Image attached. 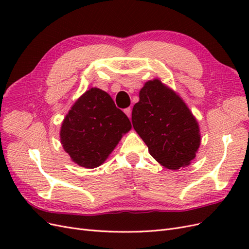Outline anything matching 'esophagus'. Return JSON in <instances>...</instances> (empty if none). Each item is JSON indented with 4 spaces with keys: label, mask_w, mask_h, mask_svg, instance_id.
Masks as SVG:
<instances>
[{
    "label": "esophagus",
    "mask_w": 249,
    "mask_h": 249,
    "mask_svg": "<svg viewBox=\"0 0 249 249\" xmlns=\"http://www.w3.org/2000/svg\"><path fill=\"white\" fill-rule=\"evenodd\" d=\"M124 113L126 114V116L130 118V117H131V113H132L131 108H126V109H124Z\"/></svg>",
    "instance_id": "1"
}]
</instances>
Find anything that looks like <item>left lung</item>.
<instances>
[{"instance_id": "8db88e82", "label": "left lung", "mask_w": 249, "mask_h": 249, "mask_svg": "<svg viewBox=\"0 0 249 249\" xmlns=\"http://www.w3.org/2000/svg\"><path fill=\"white\" fill-rule=\"evenodd\" d=\"M132 123L154 159L177 170L190 165L200 145L196 118L175 90L160 79L147 81L134 105Z\"/></svg>"}]
</instances>
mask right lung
<instances>
[{
    "label": "right lung",
    "instance_id": "obj_1",
    "mask_svg": "<svg viewBox=\"0 0 249 249\" xmlns=\"http://www.w3.org/2000/svg\"><path fill=\"white\" fill-rule=\"evenodd\" d=\"M132 129L130 119L104 90L92 87L74 102L60 129V141L72 162L95 168L108 159Z\"/></svg>",
    "mask_w": 249,
    "mask_h": 249
}]
</instances>
